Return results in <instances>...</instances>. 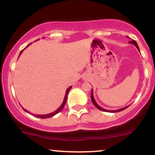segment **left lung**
I'll return each instance as SVG.
<instances>
[{"label":"left lung","mask_w":155,"mask_h":155,"mask_svg":"<svg viewBox=\"0 0 155 155\" xmlns=\"http://www.w3.org/2000/svg\"><path fill=\"white\" fill-rule=\"evenodd\" d=\"M129 43H130V44H134V45L136 46V47L137 48V49H138V50L140 51V50H139V47H138V44L136 43V41H135V40L130 41ZM91 100H92V104H93L94 105H95V106H96V107H97V108H98L99 110H101V111H103L111 112V113H116V112H119V111H123V110L125 109V108H127L128 107V106H125V107L122 108H120V109H117V110H107V109H105V108H102V107H101V106H99V105L97 104V102H96V101H95V98H94V96H93V91H92V92H91Z\"/></svg>","instance_id":"1"}]
</instances>
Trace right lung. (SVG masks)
Instances as JSON below:
<instances>
[{"label": "right lung", "instance_id": "obj_1", "mask_svg": "<svg viewBox=\"0 0 155 155\" xmlns=\"http://www.w3.org/2000/svg\"><path fill=\"white\" fill-rule=\"evenodd\" d=\"M38 40H39V39H38ZM30 44H28V46H27V47H28V46L30 45ZM25 47V48H26ZM23 51V50H22L21 51V52L19 53V55H20L21 54H22V52ZM71 87H72V86H71V87H69L67 89V90H66V92H65V97H64V100H63V104H62V105L61 106H60L59 108H58V109L56 110V111H54V112H51V113H49V114H37V115H35V114H31V112H29L28 111V110H26V109H25L24 108H23V110H24L25 111V112H27V113H29V114H31L32 115H33V116H35V117H38V118H41V119H46V118H49V117H53V116H54L55 114H58L59 113V112L61 111L62 109H63V107L64 106H65V104H66V101H67V97H68V92H69V91H70V90L71 89Z\"/></svg>", "mask_w": 155, "mask_h": 155}]
</instances>
